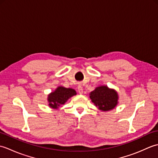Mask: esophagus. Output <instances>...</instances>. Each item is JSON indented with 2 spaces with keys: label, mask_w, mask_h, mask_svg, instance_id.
Returning a JSON list of instances; mask_svg holds the SVG:
<instances>
[{
  "label": "esophagus",
  "mask_w": 158,
  "mask_h": 158,
  "mask_svg": "<svg viewBox=\"0 0 158 158\" xmlns=\"http://www.w3.org/2000/svg\"><path fill=\"white\" fill-rule=\"evenodd\" d=\"M77 89H78V92L79 94H82L83 92V88L81 85H78V87H77Z\"/></svg>",
  "instance_id": "obj_1"
}]
</instances>
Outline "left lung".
<instances>
[{"mask_svg":"<svg viewBox=\"0 0 158 158\" xmlns=\"http://www.w3.org/2000/svg\"><path fill=\"white\" fill-rule=\"evenodd\" d=\"M89 98L98 109L107 111L117 106L119 96L115 89H110L106 85H101L90 92Z\"/></svg>","mask_w":158,"mask_h":158,"instance_id":"left-lung-1","label":"left lung"}]
</instances>
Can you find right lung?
<instances>
[{
  "instance_id": "right-lung-1",
  "label": "right lung",
  "mask_w": 158,
  "mask_h": 158,
  "mask_svg": "<svg viewBox=\"0 0 158 158\" xmlns=\"http://www.w3.org/2000/svg\"><path fill=\"white\" fill-rule=\"evenodd\" d=\"M76 94L77 93L75 89L59 86L55 89V91L48 95V101L49 106L53 109H58L60 106L64 105L70 98Z\"/></svg>"
}]
</instances>
